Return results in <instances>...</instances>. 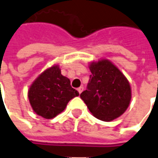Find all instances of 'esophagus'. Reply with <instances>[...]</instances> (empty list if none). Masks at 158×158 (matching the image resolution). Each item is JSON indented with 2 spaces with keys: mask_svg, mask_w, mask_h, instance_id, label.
Masks as SVG:
<instances>
[{
  "mask_svg": "<svg viewBox=\"0 0 158 158\" xmlns=\"http://www.w3.org/2000/svg\"><path fill=\"white\" fill-rule=\"evenodd\" d=\"M83 90H84V87H83V86H80L79 88H78V91H79V94H80V93L82 92Z\"/></svg>",
  "mask_w": 158,
  "mask_h": 158,
  "instance_id": "esophagus-1",
  "label": "esophagus"
}]
</instances>
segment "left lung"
<instances>
[{
    "label": "left lung",
    "instance_id": "left-lung-1",
    "mask_svg": "<svg viewBox=\"0 0 158 158\" xmlns=\"http://www.w3.org/2000/svg\"><path fill=\"white\" fill-rule=\"evenodd\" d=\"M91 75L87 90L80 98L95 117L111 121L127 110L132 90L129 81L121 70L108 59L89 62Z\"/></svg>",
    "mask_w": 158,
    "mask_h": 158
}]
</instances>
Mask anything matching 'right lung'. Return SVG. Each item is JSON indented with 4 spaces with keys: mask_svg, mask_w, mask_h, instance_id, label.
<instances>
[{
    "mask_svg": "<svg viewBox=\"0 0 158 158\" xmlns=\"http://www.w3.org/2000/svg\"><path fill=\"white\" fill-rule=\"evenodd\" d=\"M72 88L70 79L55 64L37 76L28 90V99L33 111L44 119H52L63 111L68 102L79 96Z\"/></svg>",
    "mask_w": 158,
    "mask_h": 158,
    "instance_id": "right-lung-1",
    "label": "right lung"
}]
</instances>
